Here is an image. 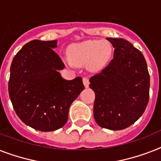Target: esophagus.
<instances>
[{
  "label": "esophagus",
  "mask_w": 161,
  "mask_h": 161,
  "mask_svg": "<svg viewBox=\"0 0 161 161\" xmlns=\"http://www.w3.org/2000/svg\"><path fill=\"white\" fill-rule=\"evenodd\" d=\"M83 84H84V87H88V86H89V79H88L87 77H84V78H83Z\"/></svg>",
  "instance_id": "1"
}]
</instances>
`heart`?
<instances>
[{
  "label": "heart",
  "mask_w": 161,
  "mask_h": 161,
  "mask_svg": "<svg viewBox=\"0 0 161 161\" xmlns=\"http://www.w3.org/2000/svg\"><path fill=\"white\" fill-rule=\"evenodd\" d=\"M69 58H64L67 65H88L89 69L96 70L105 66L112 54L110 43L100 40H87L69 45Z\"/></svg>",
  "instance_id": "b5f03b06"
}]
</instances>
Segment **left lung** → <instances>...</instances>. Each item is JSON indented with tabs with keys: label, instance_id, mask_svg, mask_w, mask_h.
I'll use <instances>...</instances> for the list:
<instances>
[{
	"label": "left lung",
	"instance_id": "1",
	"mask_svg": "<svg viewBox=\"0 0 161 161\" xmlns=\"http://www.w3.org/2000/svg\"><path fill=\"white\" fill-rule=\"evenodd\" d=\"M114 47L113 58L90 78L95 92L94 118L109 130L130 126L144 113L149 102L150 74L144 56L127 40L107 38Z\"/></svg>",
	"mask_w": 161,
	"mask_h": 161
}]
</instances>
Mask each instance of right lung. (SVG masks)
I'll return each mask as SVG.
<instances>
[{
  "mask_svg": "<svg viewBox=\"0 0 161 161\" xmlns=\"http://www.w3.org/2000/svg\"><path fill=\"white\" fill-rule=\"evenodd\" d=\"M57 40L30 41L10 65L9 96L19 118L41 131L64 126L69 107L84 89L81 77L65 80L59 70L64 64L53 49Z\"/></svg>",
  "mask_w": 161,
  "mask_h": 161,
  "instance_id": "right-lung-1",
  "label": "right lung"
}]
</instances>
